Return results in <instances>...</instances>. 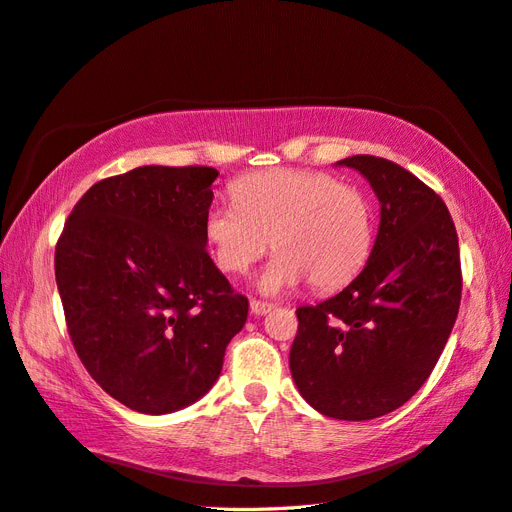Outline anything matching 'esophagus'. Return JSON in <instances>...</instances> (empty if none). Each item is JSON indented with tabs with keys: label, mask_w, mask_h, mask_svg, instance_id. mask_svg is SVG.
Returning a JSON list of instances; mask_svg holds the SVG:
<instances>
[{
	"label": "esophagus",
	"mask_w": 512,
	"mask_h": 512,
	"mask_svg": "<svg viewBox=\"0 0 512 512\" xmlns=\"http://www.w3.org/2000/svg\"><path fill=\"white\" fill-rule=\"evenodd\" d=\"M270 309H272V305L264 303V300H251V313H253V316H266Z\"/></svg>",
	"instance_id": "esophagus-1"
}]
</instances>
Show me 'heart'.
Segmentation results:
<instances>
[{"mask_svg": "<svg viewBox=\"0 0 512 512\" xmlns=\"http://www.w3.org/2000/svg\"><path fill=\"white\" fill-rule=\"evenodd\" d=\"M233 205L205 214L203 235L214 264L244 274L268 251L259 290L279 294L309 279L331 292L357 277L372 251L374 216L365 192L305 168H274L231 183Z\"/></svg>", "mask_w": 512, "mask_h": 512, "instance_id": "obj_1", "label": "heart"}]
</instances>
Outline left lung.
<instances>
[{
    "mask_svg": "<svg viewBox=\"0 0 512 512\" xmlns=\"http://www.w3.org/2000/svg\"><path fill=\"white\" fill-rule=\"evenodd\" d=\"M337 164L370 181L381 227L355 281L296 309L290 370L313 409L363 422L396 411L435 370L461 305V255L448 207L424 181L376 155Z\"/></svg>",
    "mask_w": 512,
    "mask_h": 512,
    "instance_id": "obj_1",
    "label": "left lung"
}]
</instances>
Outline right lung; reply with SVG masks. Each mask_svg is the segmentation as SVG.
<instances>
[{
    "label": "right lung",
    "mask_w": 512,
    "mask_h": 512,
    "mask_svg": "<svg viewBox=\"0 0 512 512\" xmlns=\"http://www.w3.org/2000/svg\"><path fill=\"white\" fill-rule=\"evenodd\" d=\"M209 166H140L97 181L56 244L64 320L88 374L138 413L212 389L248 300L205 251Z\"/></svg>",
    "instance_id": "add662e5"
}]
</instances>
